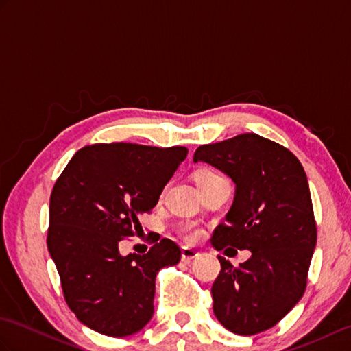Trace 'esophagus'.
<instances>
[{"label": "esophagus", "mask_w": 351, "mask_h": 351, "mask_svg": "<svg viewBox=\"0 0 351 351\" xmlns=\"http://www.w3.org/2000/svg\"><path fill=\"white\" fill-rule=\"evenodd\" d=\"M199 256H200V253H199V252H196V250L190 249V247H184V249H182V252H181L182 263H185V264H190L191 261L197 259Z\"/></svg>", "instance_id": "1"}]
</instances>
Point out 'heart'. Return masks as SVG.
Wrapping results in <instances>:
<instances>
[{"instance_id": "1", "label": "heart", "mask_w": 351, "mask_h": 351, "mask_svg": "<svg viewBox=\"0 0 351 351\" xmlns=\"http://www.w3.org/2000/svg\"><path fill=\"white\" fill-rule=\"evenodd\" d=\"M211 176H217V175L213 173V171H210V170H200L196 175V181H202V180H206V178H211ZM184 237L190 241L196 240V238L199 237V230L193 226H187L184 229Z\"/></svg>"}]
</instances>
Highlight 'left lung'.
<instances>
[{"label":"left lung","mask_w":351,"mask_h":351,"mask_svg":"<svg viewBox=\"0 0 351 351\" xmlns=\"http://www.w3.org/2000/svg\"><path fill=\"white\" fill-rule=\"evenodd\" d=\"M193 161L210 164L235 184L234 204L226 223L214 230L213 247L252 253L238 268L219 256L214 315L244 337L271 329L302 299L317 244L303 166L287 147L258 134L199 146Z\"/></svg>","instance_id":"left-lung-1"}]
</instances>
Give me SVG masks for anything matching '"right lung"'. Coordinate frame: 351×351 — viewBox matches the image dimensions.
I'll return each mask as SVG.
<instances>
[{"mask_svg":"<svg viewBox=\"0 0 351 351\" xmlns=\"http://www.w3.org/2000/svg\"><path fill=\"white\" fill-rule=\"evenodd\" d=\"M184 146H86L72 156L49 199L48 250L66 303L81 323L107 337H130L154 315L155 278L181 249L164 238L146 255H122L119 243L141 229L185 160Z\"/></svg>","mask_w":351,"mask_h":351,"instance_id":"right-lung-1","label":"right lung"}]
</instances>
